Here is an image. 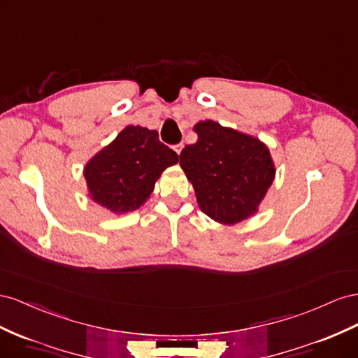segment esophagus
I'll use <instances>...</instances> for the list:
<instances>
[{"label":"esophagus","instance_id":"esophagus-1","mask_svg":"<svg viewBox=\"0 0 358 358\" xmlns=\"http://www.w3.org/2000/svg\"><path fill=\"white\" fill-rule=\"evenodd\" d=\"M182 147H185V145H182V144H177V145H173V150L177 151V155H180L181 150H182Z\"/></svg>","mask_w":358,"mask_h":358}]
</instances>
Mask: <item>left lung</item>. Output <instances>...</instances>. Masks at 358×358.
<instances>
[{
  "mask_svg": "<svg viewBox=\"0 0 358 358\" xmlns=\"http://www.w3.org/2000/svg\"><path fill=\"white\" fill-rule=\"evenodd\" d=\"M198 141L180 152V166L196 193L199 208L223 224L258 211L274 180V163L259 139L213 120L193 127Z\"/></svg>",
  "mask_w": 358,
  "mask_h": 358,
  "instance_id": "obj_1",
  "label": "left lung"
}]
</instances>
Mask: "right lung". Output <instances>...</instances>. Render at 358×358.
Here are the masks:
<instances>
[{"label": "right lung", "mask_w": 358, "mask_h": 358, "mask_svg": "<svg viewBox=\"0 0 358 358\" xmlns=\"http://www.w3.org/2000/svg\"><path fill=\"white\" fill-rule=\"evenodd\" d=\"M178 155L159 141V131L127 126L84 168L88 196L115 214L144 203L162 172L176 165Z\"/></svg>", "instance_id": "right-lung-1"}]
</instances>
